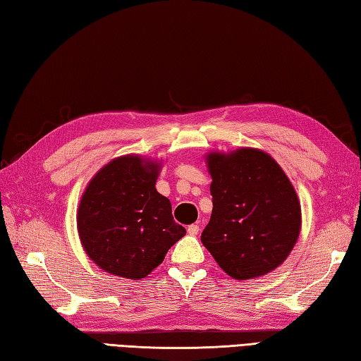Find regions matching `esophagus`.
Returning a JSON list of instances; mask_svg holds the SVG:
<instances>
[{
	"instance_id": "34e87169",
	"label": "esophagus",
	"mask_w": 361,
	"mask_h": 361,
	"mask_svg": "<svg viewBox=\"0 0 361 361\" xmlns=\"http://www.w3.org/2000/svg\"><path fill=\"white\" fill-rule=\"evenodd\" d=\"M198 233H200V226H198V225L188 226V234L189 235H197Z\"/></svg>"
}]
</instances>
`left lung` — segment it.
Instances as JSON below:
<instances>
[{
    "instance_id": "obj_1",
    "label": "left lung",
    "mask_w": 361,
    "mask_h": 361,
    "mask_svg": "<svg viewBox=\"0 0 361 361\" xmlns=\"http://www.w3.org/2000/svg\"><path fill=\"white\" fill-rule=\"evenodd\" d=\"M212 214L202 243L237 281L276 270L301 233V203L282 167L267 152L242 147L206 155Z\"/></svg>"
}]
</instances>
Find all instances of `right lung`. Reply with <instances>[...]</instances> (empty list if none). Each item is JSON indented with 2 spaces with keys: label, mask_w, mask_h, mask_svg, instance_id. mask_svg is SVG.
I'll return each instance as SVG.
<instances>
[{
  "label": "right lung",
  "mask_w": 361,
  "mask_h": 361,
  "mask_svg": "<svg viewBox=\"0 0 361 361\" xmlns=\"http://www.w3.org/2000/svg\"><path fill=\"white\" fill-rule=\"evenodd\" d=\"M159 161L122 155L90 180L78 209V233L93 262L119 278L142 279L186 234L155 185Z\"/></svg>",
  "instance_id": "1"
}]
</instances>
